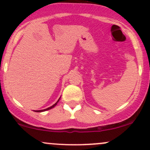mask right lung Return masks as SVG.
I'll return each instance as SVG.
<instances>
[{
	"instance_id": "obj_1",
	"label": "right lung",
	"mask_w": 150,
	"mask_h": 150,
	"mask_svg": "<svg viewBox=\"0 0 150 150\" xmlns=\"http://www.w3.org/2000/svg\"><path fill=\"white\" fill-rule=\"evenodd\" d=\"M58 101H59V99H58V100L57 101V102H56V103H55V104H53V106H50V107H49V108H45V109H43V110H39V111H37V112H42V111H47V110H49V109H51V108H53V107H54L55 106H56V104H57V103L58 102Z\"/></svg>"
}]
</instances>
